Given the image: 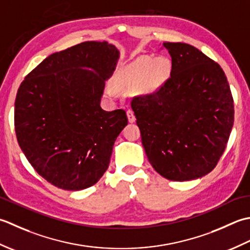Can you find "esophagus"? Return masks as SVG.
<instances>
[{
  "label": "esophagus",
  "instance_id": "obj_1",
  "mask_svg": "<svg viewBox=\"0 0 250 250\" xmlns=\"http://www.w3.org/2000/svg\"><path fill=\"white\" fill-rule=\"evenodd\" d=\"M127 118H128V122L129 123H134V122L136 121V116H135V114H134V111L132 110H127Z\"/></svg>",
  "mask_w": 250,
  "mask_h": 250
}]
</instances>
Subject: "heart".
I'll return each instance as SVG.
<instances>
[{"label":"heart","mask_w":250,"mask_h":250,"mask_svg":"<svg viewBox=\"0 0 250 250\" xmlns=\"http://www.w3.org/2000/svg\"><path fill=\"white\" fill-rule=\"evenodd\" d=\"M171 65L166 58L152 60L150 57H141L127 67L122 74L121 83L123 87H135L140 85V90L150 93L167 80Z\"/></svg>","instance_id":"1"}]
</instances>
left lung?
<instances>
[{
	"instance_id": "1",
	"label": "left lung",
	"mask_w": 250,
	"mask_h": 250,
	"mask_svg": "<svg viewBox=\"0 0 250 250\" xmlns=\"http://www.w3.org/2000/svg\"><path fill=\"white\" fill-rule=\"evenodd\" d=\"M170 75L131 109L152 167L172 181L206 176L225 152L234 122L230 85L220 65L192 45L164 42Z\"/></svg>"
}]
</instances>
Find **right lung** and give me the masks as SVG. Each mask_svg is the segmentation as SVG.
Returning <instances> with one entry per match:
<instances>
[{
	"label": "right lung",
	"mask_w": 250,
	"mask_h": 250,
	"mask_svg": "<svg viewBox=\"0 0 250 250\" xmlns=\"http://www.w3.org/2000/svg\"><path fill=\"white\" fill-rule=\"evenodd\" d=\"M118 59L114 45L86 41L48 56L19 86L14 116L19 146L35 171L59 189H86L108 169L116 137L128 123L123 109L100 106Z\"/></svg>",
	"instance_id": "obj_1"
}]
</instances>
